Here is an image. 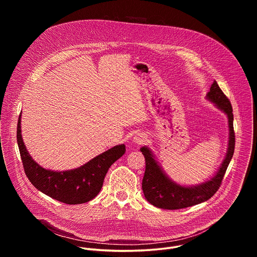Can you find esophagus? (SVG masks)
<instances>
[{
    "instance_id": "esophagus-1",
    "label": "esophagus",
    "mask_w": 257,
    "mask_h": 257,
    "mask_svg": "<svg viewBox=\"0 0 257 257\" xmlns=\"http://www.w3.org/2000/svg\"><path fill=\"white\" fill-rule=\"evenodd\" d=\"M145 139H146V135H145L144 133H137V134L134 136L133 141H134V143H136V144H141V143H143V142L145 141Z\"/></svg>"
}]
</instances>
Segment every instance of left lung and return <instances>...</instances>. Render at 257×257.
<instances>
[{"label": "left lung", "mask_w": 257, "mask_h": 257, "mask_svg": "<svg viewBox=\"0 0 257 257\" xmlns=\"http://www.w3.org/2000/svg\"><path fill=\"white\" fill-rule=\"evenodd\" d=\"M207 98L227 114L229 119V148L227 156L217 173L205 183L193 187L180 186L172 182L161 170L151 151L143 146L140 149L145 159V172L142 179V190L145 198L153 205L165 209H180L208 200L221 187L227 168L235 150V132L233 127V108L229 98L214 80L207 93Z\"/></svg>", "instance_id": "1"}]
</instances>
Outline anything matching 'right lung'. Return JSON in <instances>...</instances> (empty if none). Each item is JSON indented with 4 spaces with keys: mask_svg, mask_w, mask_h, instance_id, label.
<instances>
[{
    "mask_svg": "<svg viewBox=\"0 0 257 257\" xmlns=\"http://www.w3.org/2000/svg\"><path fill=\"white\" fill-rule=\"evenodd\" d=\"M20 116L17 124V142L26 177L36 189L63 203L80 204L93 199L102 187L109 167L126 152L125 145L121 144L78 169L66 172L46 170L31 159L25 148L21 136Z\"/></svg>",
    "mask_w": 257,
    "mask_h": 257,
    "instance_id": "obj_1",
    "label": "right lung"
}]
</instances>
